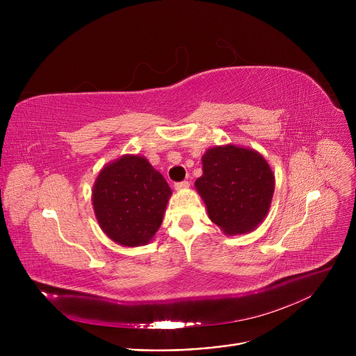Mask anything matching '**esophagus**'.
I'll return each mask as SVG.
<instances>
[{
	"label": "esophagus",
	"instance_id": "esophagus-1",
	"mask_svg": "<svg viewBox=\"0 0 356 356\" xmlns=\"http://www.w3.org/2000/svg\"><path fill=\"white\" fill-rule=\"evenodd\" d=\"M188 188H189V181H186V180L175 184V189L176 191H184V189H188Z\"/></svg>",
	"mask_w": 356,
	"mask_h": 356
}]
</instances>
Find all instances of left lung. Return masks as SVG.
<instances>
[{"label":"left lung","instance_id":"8db88e82","mask_svg":"<svg viewBox=\"0 0 356 356\" xmlns=\"http://www.w3.org/2000/svg\"><path fill=\"white\" fill-rule=\"evenodd\" d=\"M203 175L195 188L209 219L225 235L248 234L268 215L275 177L267 160L252 148L216 145L202 156Z\"/></svg>","mask_w":356,"mask_h":356}]
</instances>
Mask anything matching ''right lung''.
<instances>
[{
	"instance_id": "obj_1",
	"label": "right lung",
	"mask_w": 356,
	"mask_h": 356,
	"mask_svg": "<svg viewBox=\"0 0 356 356\" xmlns=\"http://www.w3.org/2000/svg\"><path fill=\"white\" fill-rule=\"evenodd\" d=\"M170 196V186L145 157L124 154L102 167L92 207L104 234L131 248L153 239Z\"/></svg>"
}]
</instances>
